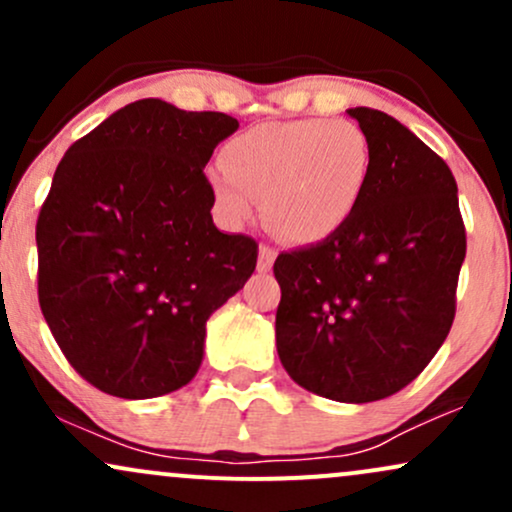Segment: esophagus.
<instances>
[{
    "label": "esophagus",
    "mask_w": 512,
    "mask_h": 512,
    "mask_svg": "<svg viewBox=\"0 0 512 512\" xmlns=\"http://www.w3.org/2000/svg\"><path fill=\"white\" fill-rule=\"evenodd\" d=\"M274 260H276V250L269 248V245H262L260 257H257V269H260V272H269V269L274 267Z\"/></svg>",
    "instance_id": "1"
}]
</instances>
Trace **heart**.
<instances>
[{"label": "heart", "instance_id": "obj_1", "mask_svg": "<svg viewBox=\"0 0 512 512\" xmlns=\"http://www.w3.org/2000/svg\"><path fill=\"white\" fill-rule=\"evenodd\" d=\"M373 151L356 122L305 117L245 129L209 173L216 207L233 226L262 199L267 226L289 243L337 236L366 197Z\"/></svg>", "mask_w": 512, "mask_h": 512}]
</instances>
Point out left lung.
I'll use <instances>...</instances> for the list:
<instances>
[{
  "instance_id": "obj_1",
  "label": "left lung",
  "mask_w": 512,
  "mask_h": 512,
  "mask_svg": "<svg viewBox=\"0 0 512 512\" xmlns=\"http://www.w3.org/2000/svg\"><path fill=\"white\" fill-rule=\"evenodd\" d=\"M349 115L373 151L366 197L337 236L276 257V351L308 392L366 404L419 378L448 337L467 233L448 163L387 113Z\"/></svg>"
}]
</instances>
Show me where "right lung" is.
I'll use <instances>...</instances> for the list:
<instances>
[{
  "label": "right lung",
  "mask_w": 512,
  "mask_h": 512,
  "mask_svg": "<svg viewBox=\"0 0 512 512\" xmlns=\"http://www.w3.org/2000/svg\"><path fill=\"white\" fill-rule=\"evenodd\" d=\"M226 113L129 103L76 139L35 223L38 301L86 383L122 399L187 385L207 320L255 272L257 240L211 221L204 166Z\"/></svg>",
  "instance_id": "right-lung-1"
}]
</instances>
